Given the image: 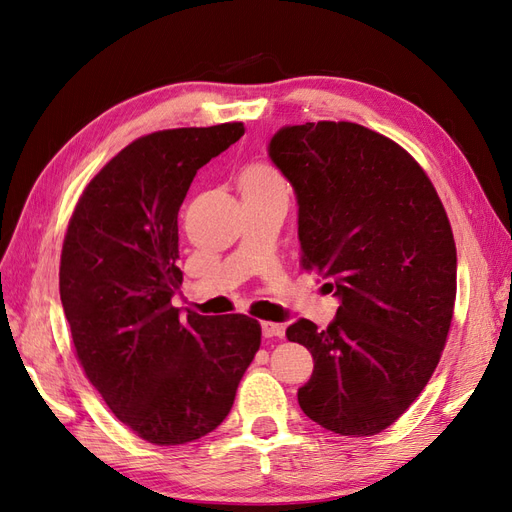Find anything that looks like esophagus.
Listing matches in <instances>:
<instances>
[{
    "instance_id": "34e87169",
    "label": "esophagus",
    "mask_w": 512,
    "mask_h": 512,
    "mask_svg": "<svg viewBox=\"0 0 512 512\" xmlns=\"http://www.w3.org/2000/svg\"><path fill=\"white\" fill-rule=\"evenodd\" d=\"M262 335L265 337H282L284 335V327L282 324H277V322H262Z\"/></svg>"
}]
</instances>
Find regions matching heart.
<instances>
[{
  "instance_id": "1",
  "label": "heart",
  "mask_w": 512,
  "mask_h": 512,
  "mask_svg": "<svg viewBox=\"0 0 512 512\" xmlns=\"http://www.w3.org/2000/svg\"><path fill=\"white\" fill-rule=\"evenodd\" d=\"M243 185H254V188H267V185H282L280 175L269 164H254L245 170Z\"/></svg>"
}]
</instances>
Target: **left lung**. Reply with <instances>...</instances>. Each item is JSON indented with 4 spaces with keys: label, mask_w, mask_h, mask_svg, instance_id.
Instances as JSON below:
<instances>
[{
    "label": "left lung",
    "mask_w": 512,
    "mask_h": 512,
    "mask_svg": "<svg viewBox=\"0 0 512 512\" xmlns=\"http://www.w3.org/2000/svg\"><path fill=\"white\" fill-rule=\"evenodd\" d=\"M269 158L297 196L301 265L339 299L327 329L305 318L286 329L314 356L299 406L339 436H374L421 395L444 350L451 224L410 153L359 123L284 126Z\"/></svg>",
    "instance_id": "8db88e82"
}]
</instances>
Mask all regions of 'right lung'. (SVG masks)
<instances>
[{"instance_id": "obj_1", "label": "right lung", "mask_w": 512, "mask_h": 512, "mask_svg": "<svg viewBox=\"0 0 512 512\" xmlns=\"http://www.w3.org/2000/svg\"><path fill=\"white\" fill-rule=\"evenodd\" d=\"M243 123L136 138L89 181L61 250L59 294L76 356L106 406L138 438L175 446L228 416L260 348L245 314L173 307L177 215L196 170L243 136Z\"/></svg>"}]
</instances>
